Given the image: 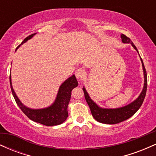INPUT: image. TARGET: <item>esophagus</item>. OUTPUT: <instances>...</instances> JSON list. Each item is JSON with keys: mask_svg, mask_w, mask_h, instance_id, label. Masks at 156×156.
Returning a JSON list of instances; mask_svg holds the SVG:
<instances>
[{"mask_svg": "<svg viewBox=\"0 0 156 156\" xmlns=\"http://www.w3.org/2000/svg\"><path fill=\"white\" fill-rule=\"evenodd\" d=\"M86 76V71L83 68H79L76 71V76L78 79L81 80Z\"/></svg>", "mask_w": 156, "mask_h": 156, "instance_id": "obj_1", "label": "esophagus"}]
</instances>
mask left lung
Returning <instances> with one entry per match:
<instances>
[{
    "instance_id": "obj_1",
    "label": "left lung",
    "mask_w": 156,
    "mask_h": 156,
    "mask_svg": "<svg viewBox=\"0 0 156 156\" xmlns=\"http://www.w3.org/2000/svg\"><path fill=\"white\" fill-rule=\"evenodd\" d=\"M122 42L123 43H130L133 46L134 49L138 52L136 47L134 45L130 38H128L127 36L124 34L121 35ZM139 53V52H138ZM140 59L142 64L143 72H144V87H143L142 91H141V94L138 97L136 100H135L133 102H132L130 104L125 105V106L121 107V108H103L98 106V105L92 101L89 97V94L87 93L86 89L83 87V90L84 92V97L88 103L89 108L91 110L93 117L95 119L99 122L104 123V124H117V123L121 122L126 119H129L132 116L135 114L136 112L139 110L141 105H142L143 101H144V98L146 95L147 92V72L145 67H144L143 61L140 57Z\"/></svg>"
}]
</instances>
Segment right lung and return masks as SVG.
Instances as JSON below:
<instances>
[{
    "label": "right lung",
    "mask_w": 156,
    "mask_h": 156,
    "mask_svg": "<svg viewBox=\"0 0 156 156\" xmlns=\"http://www.w3.org/2000/svg\"><path fill=\"white\" fill-rule=\"evenodd\" d=\"M35 34L36 33L27 37L23 41L22 43L17 48V49L21 44L25 43L28 39H31ZM9 80L11 89H12V94H13L16 103L20 107V108L22 110V112L30 119L36 122L46 125V126H53V125H60L67 119L68 117L67 106L69 101H70L71 92L73 89L76 88L78 84L75 75L69 77L60 86L54 103L48 108L41 109L29 108L23 105L19 100V98H17V96L16 95L15 91H14L12 85L11 76L9 77Z\"/></svg>",
    "instance_id": "add662e5"
}]
</instances>
